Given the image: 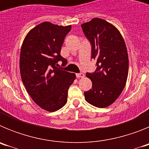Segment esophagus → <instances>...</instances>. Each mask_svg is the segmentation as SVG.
<instances>
[{
	"instance_id": "esophagus-1",
	"label": "esophagus",
	"mask_w": 149,
	"mask_h": 149,
	"mask_svg": "<svg viewBox=\"0 0 149 149\" xmlns=\"http://www.w3.org/2000/svg\"><path fill=\"white\" fill-rule=\"evenodd\" d=\"M76 77H77V78H82V77H84V74L77 73L76 74Z\"/></svg>"
}]
</instances>
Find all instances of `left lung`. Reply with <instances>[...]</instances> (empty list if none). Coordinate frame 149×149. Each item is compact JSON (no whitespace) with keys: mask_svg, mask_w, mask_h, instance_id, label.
I'll return each mask as SVG.
<instances>
[{"mask_svg":"<svg viewBox=\"0 0 149 149\" xmlns=\"http://www.w3.org/2000/svg\"><path fill=\"white\" fill-rule=\"evenodd\" d=\"M92 45V58L97 60L94 73H86L93 83L84 96L88 103L104 108L114 103L125 86L128 74V54L119 30L112 24L93 18L81 24Z\"/></svg>","mask_w":149,"mask_h":149,"instance_id":"obj_1","label":"left lung"}]
</instances>
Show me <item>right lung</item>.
I'll return each mask as SVG.
<instances>
[{
  "label": "right lung",
  "mask_w": 149,
  "mask_h": 149,
  "mask_svg": "<svg viewBox=\"0 0 149 149\" xmlns=\"http://www.w3.org/2000/svg\"><path fill=\"white\" fill-rule=\"evenodd\" d=\"M71 28L42 22L29 31L22 43L19 61L22 82L34 102L46 111H56L66 104L68 89L76 78L74 73L56 67L59 61L63 65L67 63L60 51Z\"/></svg>",
  "instance_id": "obj_1"
}]
</instances>
